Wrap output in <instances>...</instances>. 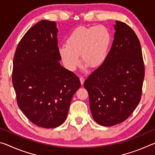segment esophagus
<instances>
[{
    "label": "esophagus",
    "mask_w": 155,
    "mask_h": 155,
    "mask_svg": "<svg viewBox=\"0 0 155 155\" xmlns=\"http://www.w3.org/2000/svg\"><path fill=\"white\" fill-rule=\"evenodd\" d=\"M80 81H81V85H83V83H84V81H85V78H83V77H80Z\"/></svg>",
    "instance_id": "1"
}]
</instances>
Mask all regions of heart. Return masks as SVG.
I'll use <instances>...</instances> for the list:
<instances>
[{"label":"heart","mask_w":155,"mask_h":155,"mask_svg":"<svg viewBox=\"0 0 155 155\" xmlns=\"http://www.w3.org/2000/svg\"><path fill=\"white\" fill-rule=\"evenodd\" d=\"M111 40L109 31L103 25L79 27L70 33L66 46L60 47L59 56L70 71H74L81 65L80 55L89 67L98 68L107 59Z\"/></svg>","instance_id":"1"}]
</instances>
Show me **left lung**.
Returning a JSON list of instances; mask_svg holds the SVG:
<instances>
[{
    "label": "left lung",
    "instance_id": "8db88e82",
    "mask_svg": "<svg viewBox=\"0 0 155 155\" xmlns=\"http://www.w3.org/2000/svg\"><path fill=\"white\" fill-rule=\"evenodd\" d=\"M105 61L84 82L94 120L104 127L127 120L140 103L145 75L141 44L126 23L116 20Z\"/></svg>",
    "mask_w": 155,
    "mask_h": 155
}]
</instances>
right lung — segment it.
Instances as JSON below:
<instances>
[{"label":"right lung","mask_w":155,"mask_h":155,"mask_svg":"<svg viewBox=\"0 0 155 155\" xmlns=\"http://www.w3.org/2000/svg\"><path fill=\"white\" fill-rule=\"evenodd\" d=\"M56 22L43 20L28 29L15 50L12 83L18 105L40 127H59L66 119L78 77L59 61Z\"/></svg>","instance_id":"1"}]
</instances>
